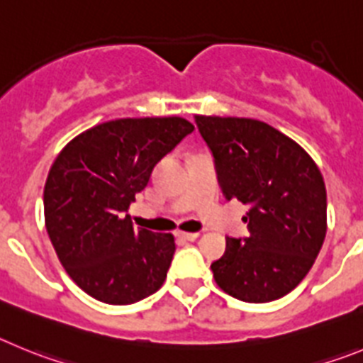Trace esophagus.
<instances>
[{
  "label": "esophagus",
  "mask_w": 363,
  "mask_h": 363,
  "mask_svg": "<svg viewBox=\"0 0 363 363\" xmlns=\"http://www.w3.org/2000/svg\"><path fill=\"white\" fill-rule=\"evenodd\" d=\"M177 237L181 240H195L199 237V233H186V231H177Z\"/></svg>",
  "instance_id": "esophagus-1"
}]
</instances>
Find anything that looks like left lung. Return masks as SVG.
Listing matches in <instances>:
<instances>
[{"instance_id":"8db88e82","label":"left lung","mask_w":363,"mask_h":363,"mask_svg":"<svg viewBox=\"0 0 363 363\" xmlns=\"http://www.w3.org/2000/svg\"><path fill=\"white\" fill-rule=\"evenodd\" d=\"M228 201L250 206V237L226 238L211 264L217 286L262 303L293 291L318 257L328 231L324 177L309 153L267 123L195 116Z\"/></svg>"}]
</instances>
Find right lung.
Masks as SVG:
<instances>
[{
  "label": "right lung",
  "mask_w": 363,
  "mask_h": 363,
  "mask_svg": "<svg viewBox=\"0 0 363 363\" xmlns=\"http://www.w3.org/2000/svg\"><path fill=\"white\" fill-rule=\"evenodd\" d=\"M194 130L182 117L116 119L74 137L55 157L45 226L68 277L99 302H139L164 284L174 235L133 228L125 211L153 166Z\"/></svg>",
  "instance_id": "add662e5"
}]
</instances>
